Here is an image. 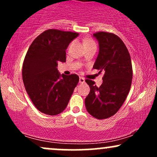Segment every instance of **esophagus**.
Here are the masks:
<instances>
[{"instance_id":"obj_1","label":"esophagus","mask_w":157,"mask_h":157,"mask_svg":"<svg viewBox=\"0 0 157 157\" xmlns=\"http://www.w3.org/2000/svg\"><path fill=\"white\" fill-rule=\"evenodd\" d=\"M79 82L80 83H84L85 82V79L83 78V77H80V79H79Z\"/></svg>"}]
</instances>
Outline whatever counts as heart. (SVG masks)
I'll return each instance as SVG.
<instances>
[{"mask_svg":"<svg viewBox=\"0 0 157 157\" xmlns=\"http://www.w3.org/2000/svg\"><path fill=\"white\" fill-rule=\"evenodd\" d=\"M91 43H93V41L91 40H90V39H86V40H84V44L85 45L91 44Z\"/></svg>","mask_w":157,"mask_h":157,"instance_id":"heart-1","label":"heart"}]
</instances>
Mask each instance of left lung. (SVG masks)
I'll return each mask as SVG.
<instances>
[{
	"mask_svg": "<svg viewBox=\"0 0 157 157\" xmlns=\"http://www.w3.org/2000/svg\"><path fill=\"white\" fill-rule=\"evenodd\" d=\"M100 51L94 69L104 71L100 87L94 81L86 80L90 92L85 100L86 110L91 116L103 120L114 115L125 102L132 81V64L128 50L117 35L107 32L94 34Z\"/></svg>",
	"mask_w": 157,
	"mask_h": 157,
	"instance_id": "8db88e82",
	"label": "left lung"
}]
</instances>
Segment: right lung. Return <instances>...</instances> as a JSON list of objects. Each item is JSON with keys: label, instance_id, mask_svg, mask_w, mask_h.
I'll return each mask as SVG.
<instances>
[{"label": "right lung", "instance_id": "right-lung-1", "mask_svg": "<svg viewBox=\"0 0 157 157\" xmlns=\"http://www.w3.org/2000/svg\"><path fill=\"white\" fill-rule=\"evenodd\" d=\"M79 34L48 29L30 45L23 60L22 77L25 89L40 112L47 115L63 111L79 82L75 74L58 72L57 63L66 62V50Z\"/></svg>", "mask_w": 157, "mask_h": 157}]
</instances>
